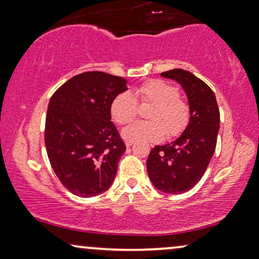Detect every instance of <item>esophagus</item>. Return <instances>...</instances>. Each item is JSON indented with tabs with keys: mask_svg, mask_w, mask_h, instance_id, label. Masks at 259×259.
I'll return each instance as SVG.
<instances>
[{
	"mask_svg": "<svg viewBox=\"0 0 259 259\" xmlns=\"http://www.w3.org/2000/svg\"><path fill=\"white\" fill-rule=\"evenodd\" d=\"M133 143H134V141H129V140H126L125 141V146H126V148H130L133 146Z\"/></svg>",
	"mask_w": 259,
	"mask_h": 259,
	"instance_id": "34e87169",
	"label": "esophagus"
}]
</instances>
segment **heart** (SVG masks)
<instances>
[{
	"instance_id": "1",
	"label": "heart",
	"mask_w": 259,
	"mask_h": 259,
	"mask_svg": "<svg viewBox=\"0 0 259 259\" xmlns=\"http://www.w3.org/2000/svg\"><path fill=\"white\" fill-rule=\"evenodd\" d=\"M136 97L142 102L151 103L148 119L133 123L123 129V139L129 141H158L162 137H175L184 132L189 122V108L179 97V90L160 79L144 82L135 91ZM112 119L124 125L136 117L137 102L130 92L117 96L110 108Z\"/></svg>"
}]
</instances>
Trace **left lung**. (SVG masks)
Wrapping results in <instances>:
<instances>
[{"instance_id": "1", "label": "left lung", "mask_w": 259, "mask_h": 259, "mask_svg": "<svg viewBox=\"0 0 259 259\" xmlns=\"http://www.w3.org/2000/svg\"><path fill=\"white\" fill-rule=\"evenodd\" d=\"M161 75L181 85L187 96L191 116L177 140L151 149L147 170L158 191L181 194L194 187L205 174L215 150L220 113L214 92L191 72L175 68Z\"/></svg>"}]
</instances>
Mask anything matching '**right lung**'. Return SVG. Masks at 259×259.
<instances>
[{
    "mask_svg": "<svg viewBox=\"0 0 259 259\" xmlns=\"http://www.w3.org/2000/svg\"><path fill=\"white\" fill-rule=\"evenodd\" d=\"M127 80L104 72L74 75L48 103L45 144L55 175L80 198L111 187L125 144L111 122V103Z\"/></svg>",
    "mask_w": 259,
    "mask_h": 259,
    "instance_id": "obj_1",
    "label": "right lung"
}]
</instances>
